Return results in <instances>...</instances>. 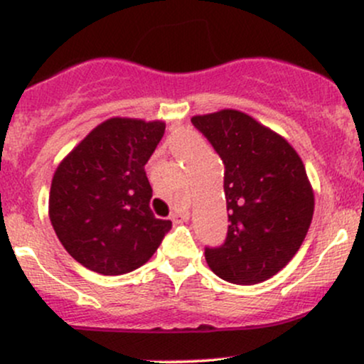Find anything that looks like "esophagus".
<instances>
[{"instance_id":"obj_1","label":"esophagus","mask_w":364,"mask_h":364,"mask_svg":"<svg viewBox=\"0 0 364 364\" xmlns=\"http://www.w3.org/2000/svg\"><path fill=\"white\" fill-rule=\"evenodd\" d=\"M188 219H190V212L188 210H179V212H174V214H171V220H173L174 224H183L186 223Z\"/></svg>"}]
</instances>
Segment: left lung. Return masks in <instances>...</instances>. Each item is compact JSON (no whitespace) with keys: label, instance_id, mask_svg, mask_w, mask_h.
I'll list each match as a JSON object with an SVG mask.
<instances>
[{"label":"left lung","instance_id":"1","mask_svg":"<svg viewBox=\"0 0 364 364\" xmlns=\"http://www.w3.org/2000/svg\"><path fill=\"white\" fill-rule=\"evenodd\" d=\"M223 159L228 236L205 248L212 272L232 284L267 281L306 237L315 196L301 157L286 139L236 109L193 116Z\"/></svg>","mask_w":364,"mask_h":364}]
</instances>
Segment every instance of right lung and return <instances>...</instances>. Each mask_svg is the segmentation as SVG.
<instances>
[{
	"label": "right lung",
	"instance_id": "obj_1",
	"mask_svg": "<svg viewBox=\"0 0 364 364\" xmlns=\"http://www.w3.org/2000/svg\"><path fill=\"white\" fill-rule=\"evenodd\" d=\"M164 129L162 121L111 118L58 166L49 219L66 252L89 270L121 275L139 269L173 225L150 210L144 169Z\"/></svg>",
	"mask_w": 364,
	"mask_h": 364
}]
</instances>
